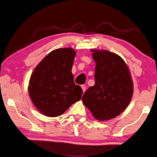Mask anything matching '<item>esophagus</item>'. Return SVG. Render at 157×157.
<instances>
[{"label": "esophagus", "mask_w": 157, "mask_h": 157, "mask_svg": "<svg viewBox=\"0 0 157 157\" xmlns=\"http://www.w3.org/2000/svg\"><path fill=\"white\" fill-rule=\"evenodd\" d=\"M81 88H82V90H83V92H86V87L84 86V85H82L81 86Z\"/></svg>", "instance_id": "1"}]
</instances>
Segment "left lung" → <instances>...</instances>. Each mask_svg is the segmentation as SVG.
Here are the masks:
<instances>
[{
  "mask_svg": "<svg viewBox=\"0 0 157 157\" xmlns=\"http://www.w3.org/2000/svg\"><path fill=\"white\" fill-rule=\"evenodd\" d=\"M96 63L95 85L82 97L84 105L95 119L108 121L122 113L133 94L130 70L119 55L107 50L91 49Z\"/></svg>",
  "mask_w": 157,
  "mask_h": 157,
  "instance_id": "8db88e82",
  "label": "left lung"
}]
</instances>
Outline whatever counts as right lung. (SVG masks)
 Listing matches in <instances>:
<instances>
[{"label": "right lung", "instance_id": "obj_1", "mask_svg": "<svg viewBox=\"0 0 157 157\" xmlns=\"http://www.w3.org/2000/svg\"><path fill=\"white\" fill-rule=\"evenodd\" d=\"M75 56L71 48L54 49L33 71L29 95L38 110L47 117H59L81 100L83 91L74 83L71 73Z\"/></svg>", "mask_w": 157, "mask_h": 157}]
</instances>
